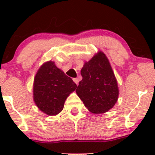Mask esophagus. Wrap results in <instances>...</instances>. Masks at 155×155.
<instances>
[{
  "label": "esophagus",
  "mask_w": 155,
  "mask_h": 155,
  "mask_svg": "<svg viewBox=\"0 0 155 155\" xmlns=\"http://www.w3.org/2000/svg\"><path fill=\"white\" fill-rule=\"evenodd\" d=\"M73 80H74V81L76 84V85L79 84V79H77V78H74V79H73Z\"/></svg>",
  "instance_id": "esophagus-1"
}]
</instances>
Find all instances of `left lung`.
<instances>
[{"label":"left lung","instance_id":"8db88e82","mask_svg":"<svg viewBox=\"0 0 155 155\" xmlns=\"http://www.w3.org/2000/svg\"><path fill=\"white\" fill-rule=\"evenodd\" d=\"M82 80L76 90L85 107L93 114H104L114 106L119 97L118 84L109 60L97 51L81 70Z\"/></svg>","mask_w":155,"mask_h":155}]
</instances>
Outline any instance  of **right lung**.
<instances>
[{"label": "right lung", "instance_id": "obj_1", "mask_svg": "<svg viewBox=\"0 0 155 155\" xmlns=\"http://www.w3.org/2000/svg\"><path fill=\"white\" fill-rule=\"evenodd\" d=\"M76 87L74 81L49 60L41 65L35 76L33 101L39 110L55 116L62 111L65 100Z\"/></svg>", "mask_w": 155, "mask_h": 155}]
</instances>
